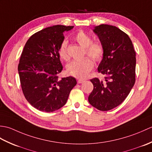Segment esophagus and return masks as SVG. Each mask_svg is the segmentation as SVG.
<instances>
[{"mask_svg": "<svg viewBox=\"0 0 152 152\" xmlns=\"http://www.w3.org/2000/svg\"><path fill=\"white\" fill-rule=\"evenodd\" d=\"M85 82V80H78V83H83Z\"/></svg>", "mask_w": 152, "mask_h": 152, "instance_id": "obj_1", "label": "esophagus"}]
</instances>
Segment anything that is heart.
Here are the masks:
<instances>
[{
    "mask_svg": "<svg viewBox=\"0 0 152 152\" xmlns=\"http://www.w3.org/2000/svg\"><path fill=\"white\" fill-rule=\"evenodd\" d=\"M78 44L86 48L87 56L95 61H100L104 56V49L102 45L99 42H92L91 37L83 31H79L74 37ZM59 53L60 57L64 60L69 59L70 56L67 51V42L64 40L61 44ZM93 67V61L88 57L83 58L81 60H74L66 65L68 74L77 78H84L88 75Z\"/></svg>",
    "mask_w": 152,
    "mask_h": 152,
    "instance_id": "heart-1",
    "label": "heart"
}]
</instances>
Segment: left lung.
<instances>
[{
  "mask_svg": "<svg viewBox=\"0 0 152 152\" xmlns=\"http://www.w3.org/2000/svg\"><path fill=\"white\" fill-rule=\"evenodd\" d=\"M93 32L104 49L98 72L106 76L104 81L90 80L93 89L88 101L99 110L108 111L121 104L134 85L136 53L130 38L118 27L102 24Z\"/></svg>",
  "mask_w": 152,
  "mask_h": 152,
  "instance_id": "8db88e82",
  "label": "left lung"
}]
</instances>
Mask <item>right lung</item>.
<instances>
[{
	"instance_id": "add662e5",
	"label": "right lung",
	"mask_w": 152,
	"mask_h": 152,
	"mask_svg": "<svg viewBox=\"0 0 152 152\" xmlns=\"http://www.w3.org/2000/svg\"><path fill=\"white\" fill-rule=\"evenodd\" d=\"M73 27H47L32 35L25 45L18 64L19 79L25 99L38 110L52 112L63 107L76 85L74 77L58 76L63 70L59 49L63 33Z\"/></svg>"
}]
</instances>
